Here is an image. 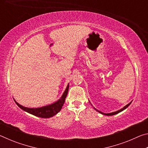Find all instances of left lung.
Here are the masks:
<instances>
[{
  "mask_svg": "<svg viewBox=\"0 0 148 148\" xmlns=\"http://www.w3.org/2000/svg\"><path fill=\"white\" fill-rule=\"evenodd\" d=\"M131 102H132V101L130 102V103H129L128 104H127L126 106H125L123 108H121V109H120V110H117V111H116V112H112V113H108V114H106V113H103V112H101V111H99L98 110H97L96 108H94V109L96 110V111H97L98 112H99V113H101V114H103V115H105V116H114V115H116V114H118V113H119V112H122V111H123L124 110H125L127 108V107H128L130 104H131ZM92 105V104H91Z\"/></svg>",
  "mask_w": 148,
  "mask_h": 148,
  "instance_id": "left-lung-1",
  "label": "left lung"
}]
</instances>
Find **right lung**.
<instances>
[{
  "label": "right lung",
  "instance_id": "right-lung-1",
  "mask_svg": "<svg viewBox=\"0 0 148 148\" xmlns=\"http://www.w3.org/2000/svg\"><path fill=\"white\" fill-rule=\"evenodd\" d=\"M69 88V84H68L66 89L64 91L63 94L61 96L58 101L55 102L54 103L47 105V106H42L40 108H27L23 106L22 105L19 104L18 102H17L14 100V101L16 102V104L20 108H21L24 111H25L28 113L31 114L32 115H34L35 116L42 117V118H49L54 116L55 115H56L58 112L61 111L62 106H63L64 102L65 101V99H66L67 93H68Z\"/></svg>",
  "mask_w": 148,
  "mask_h": 148
}]
</instances>
